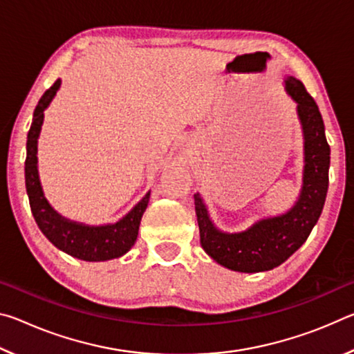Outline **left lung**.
Masks as SVG:
<instances>
[{
  "label": "left lung",
  "instance_id": "1",
  "mask_svg": "<svg viewBox=\"0 0 354 354\" xmlns=\"http://www.w3.org/2000/svg\"><path fill=\"white\" fill-rule=\"evenodd\" d=\"M284 88L297 104L303 131V184L295 205L284 214L254 221L245 231L226 232L215 226L203 196L194 195L201 247L230 270L257 273L281 266L306 242L325 206L331 149L322 113L297 77L286 76Z\"/></svg>",
  "mask_w": 354,
  "mask_h": 354
}]
</instances>
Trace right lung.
I'll list each match as a JSON object with an SVG mask.
<instances>
[{
	"label": "right lung",
	"instance_id": "1",
	"mask_svg": "<svg viewBox=\"0 0 354 354\" xmlns=\"http://www.w3.org/2000/svg\"><path fill=\"white\" fill-rule=\"evenodd\" d=\"M59 88H61V80L53 84L40 98L34 111L26 140L25 179L35 223L56 248L77 257V259L88 262L117 259V257L127 254L137 241L142 215L147 211L149 201V192L123 218H120L115 223L98 226L65 218L48 203L39 178L37 143L41 124H44V112L56 97Z\"/></svg>",
	"mask_w": 354,
	"mask_h": 354
}]
</instances>
